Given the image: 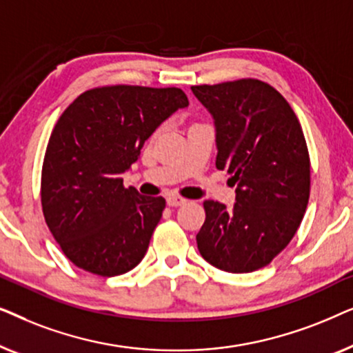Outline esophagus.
Listing matches in <instances>:
<instances>
[{
	"label": "esophagus",
	"instance_id": "1",
	"mask_svg": "<svg viewBox=\"0 0 353 353\" xmlns=\"http://www.w3.org/2000/svg\"><path fill=\"white\" fill-rule=\"evenodd\" d=\"M167 204L170 205V207H178V205H183V204H186V199H185V197H181V196L170 194V196L167 197Z\"/></svg>",
	"mask_w": 353,
	"mask_h": 353
}]
</instances>
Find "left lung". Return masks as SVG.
<instances>
[{"mask_svg":"<svg viewBox=\"0 0 353 353\" xmlns=\"http://www.w3.org/2000/svg\"><path fill=\"white\" fill-rule=\"evenodd\" d=\"M212 114L219 170L236 185L233 209L205 201L197 249L214 267H267L296 234L310 197V157L302 127L281 93L255 79L191 86Z\"/></svg>","mask_w":353,"mask_h":353,"instance_id":"1","label":"left lung"}]
</instances>
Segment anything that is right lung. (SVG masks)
<instances>
[{"label": "right lung", "instance_id": "obj_1", "mask_svg": "<svg viewBox=\"0 0 353 353\" xmlns=\"http://www.w3.org/2000/svg\"><path fill=\"white\" fill-rule=\"evenodd\" d=\"M180 88L112 85L81 93L57 120L41 168V207L62 252L99 276L133 270L165 209L162 196L125 188L163 120L186 108Z\"/></svg>", "mask_w": 353, "mask_h": 353}]
</instances>
